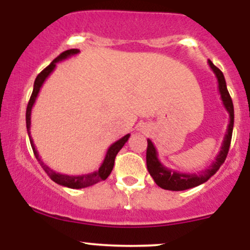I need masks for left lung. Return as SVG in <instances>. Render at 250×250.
I'll list each match as a JSON object with an SVG mask.
<instances>
[{"instance_id": "1", "label": "left lung", "mask_w": 250, "mask_h": 250, "mask_svg": "<svg viewBox=\"0 0 250 250\" xmlns=\"http://www.w3.org/2000/svg\"><path fill=\"white\" fill-rule=\"evenodd\" d=\"M208 64L209 67H210V69L213 70L215 77H216L217 80V88H219V93L221 100H222L223 107L226 108V110L228 111L229 114L228 127H227L226 135L225 137H223L222 146H221L219 154L215 157V161L211 163L209 167L206 168L205 170H201L200 173H180V171L174 170V169H169L166 167L165 165H162L161 161L159 160V156H157V151L154 143L151 142V140L148 139L147 168L150 176L154 179L155 183L162 189L180 191L197 187V186L207 182V181L219 170L221 166L225 162L227 155H228V150L229 147H230L231 141V134H233L234 127V105L233 101H231V97L228 93V89H227L226 80L222 71H221L217 67H215L210 60H208Z\"/></svg>"}]
</instances>
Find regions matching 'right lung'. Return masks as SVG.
<instances>
[{
    "label": "right lung",
    "mask_w": 250,
    "mask_h": 250,
    "mask_svg": "<svg viewBox=\"0 0 250 250\" xmlns=\"http://www.w3.org/2000/svg\"><path fill=\"white\" fill-rule=\"evenodd\" d=\"M79 53H80L79 49H69V50L63 51V53L60 54V55L57 56L56 59L54 60V61L51 62L47 68H45V69H43L41 73L37 75L35 82H34L33 94H31L29 103H28L27 113H25V123H27V131H28V135H29L30 145H31V148H33L34 155H35L36 160L39 161L40 165H41L43 170H44L45 173L48 174V176H49L50 179L54 181V182H56L57 185H60V186H63V187H68V188H71V189H81V188L90 187V186L96 185V183L100 182V181H103V180L107 179L109 175H110L111 170H113V168H114V162H115V157H116L117 153L121 150L123 146L125 145V142L128 141L129 136H130V134H127V135H125L122 139L117 140L116 142H114L113 145H111L110 147L108 148L107 153H105L104 160H103V162L101 163V166H100V168L97 169V170L91 171V173H88V174L67 175V174L57 173V171L54 170V169L48 167V166L45 165V163L41 160V157H40V155H39V151L36 150L35 145H34L33 139H31V136H30L31 109H33V107H34V103H35V101H36L37 95H39L40 90H41L43 83H44L45 80H47V77L49 76L50 74L54 71V69L56 68V63L61 62V61H63V60L69 59L70 56L76 55V54H79Z\"/></svg>",
    "instance_id": "1"
}]
</instances>
